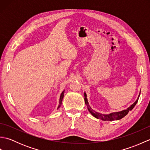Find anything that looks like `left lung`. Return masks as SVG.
<instances>
[{"instance_id": "1", "label": "left lung", "mask_w": 150, "mask_h": 150, "mask_svg": "<svg viewBox=\"0 0 150 150\" xmlns=\"http://www.w3.org/2000/svg\"><path fill=\"white\" fill-rule=\"evenodd\" d=\"M140 94H141V92H140ZM140 94L139 95V97L137 98V99L133 103L132 105H131L129 108H127L126 110H122L121 111H119V112H113V113H111L110 114H102L100 113H98L97 111H94L92 108L90 107V105H89L88 101L87 99V95L86 93H84V101H85V104H86L87 108L88 111H90V113L93 115L94 117L97 118V119L103 120H119L121 119L122 118H123L124 117H125L127 114L128 113V112L129 111H131L133 110V108L135 107V106L136 105V104L137 103L139 98L140 96Z\"/></svg>"}]
</instances>
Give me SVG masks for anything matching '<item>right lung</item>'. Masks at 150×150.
Instances as JSON below:
<instances>
[{
  "label": "right lung",
  "mask_w": 150,
  "mask_h": 150,
  "mask_svg": "<svg viewBox=\"0 0 150 150\" xmlns=\"http://www.w3.org/2000/svg\"><path fill=\"white\" fill-rule=\"evenodd\" d=\"M64 91L65 90H64L61 93V94H60V99H59V104L58 108H59L60 107V106H61V104H62V99H63V97H64ZM58 108H57V109H58Z\"/></svg>",
  "instance_id": "right-lung-1"
}]
</instances>
